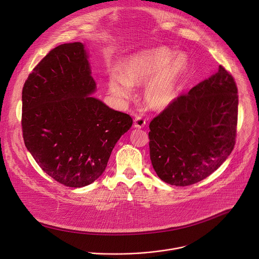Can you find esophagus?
<instances>
[{
	"instance_id": "1",
	"label": "esophagus",
	"mask_w": 259,
	"mask_h": 259,
	"mask_svg": "<svg viewBox=\"0 0 259 259\" xmlns=\"http://www.w3.org/2000/svg\"><path fill=\"white\" fill-rule=\"evenodd\" d=\"M146 125V120L141 117V116H137L134 120V127L135 128H143Z\"/></svg>"
}]
</instances>
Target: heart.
I'll list each match as a JSON object with an SVG mask.
<instances>
[{"label":"heart","instance_id":"b5f03b06","mask_svg":"<svg viewBox=\"0 0 259 259\" xmlns=\"http://www.w3.org/2000/svg\"><path fill=\"white\" fill-rule=\"evenodd\" d=\"M160 47L136 53L120 67V75H111L109 91L116 98L126 101L132 95V86H144V101L153 110H163L172 103L189 61L184 53Z\"/></svg>","mask_w":259,"mask_h":259}]
</instances>
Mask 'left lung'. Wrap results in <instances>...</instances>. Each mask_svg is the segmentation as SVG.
Returning <instances> with one entry per match:
<instances>
[{"label":"left lung","mask_w":259,"mask_h":259,"mask_svg":"<svg viewBox=\"0 0 259 259\" xmlns=\"http://www.w3.org/2000/svg\"><path fill=\"white\" fill-rule=\"evenodd\" d=\"M237 116L236 83L220 65L150 122V159L158 177L188 186L212 174L234 148Z\"/></svg>","instance_id":"left-lung-1"}]
</instances>
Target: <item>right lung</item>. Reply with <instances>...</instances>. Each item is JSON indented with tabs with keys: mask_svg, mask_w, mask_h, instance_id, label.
I'll return each mask as SVG.
<instances>
[{
	"mask_svg": "<svg viewBox=\"0 0 259 259\" xmlns=\"http://www.w3.org/2000/svg\"><path fill=\"white\" fill-rule=\"evenodd\" d=\"M95 89L80 42L54 48L23 87L25 145L44 172L68 187L99 178L115 144L133 123L130 115L90 96Z\"/></svg>",
	"mask_w": 259,
	"mask_h": 259,
	"instance_id": "add662e5",
	"label": "right lung"
}]
</instances>
